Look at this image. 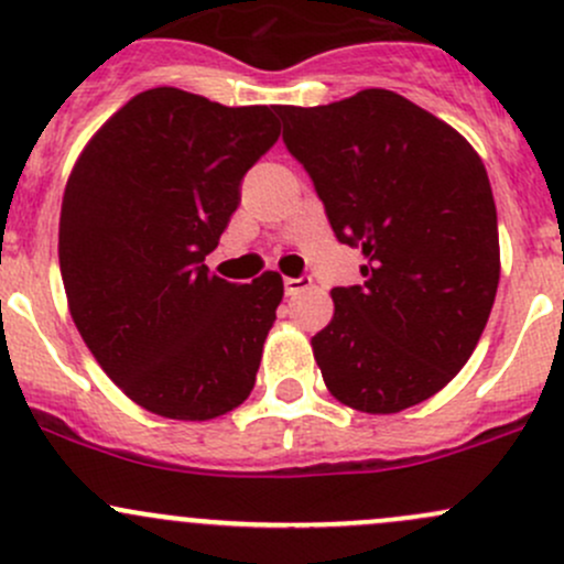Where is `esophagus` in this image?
<instances>
[{"mask_svg": "<svg viewBox=\"0 0 564 564\" xmlns=\"http://www.w3.org/2000/svg\"><path fill=\"white\" fill-rule=\"evenodd\" d=\"M307 286H311V278H283V289H286L289 296L305 292Z\"/></svg>", "mask_w": 564, "mask_h": 564, "instance_id": "34e87169", "label": "esophagus"}]
</instances>
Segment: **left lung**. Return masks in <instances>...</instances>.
<instances>
[{"instance_id": "1", "label": "left lung", "mask_w": 564, "mask_h": 564, "mask_svg": "<svg viewBox=\"0 0 564 564\" xmlns=\"http://www.w3.org/2000/svg\"><path fill=\"white\" fill-rule=\"evenodd\" d=\"M361 286L332 289L313 337L326 388L358 412L393 414L466 367L500 281L498 214L485 163L444 120L393 90L329 107H278Z\"/></svg>"}]
</instances>
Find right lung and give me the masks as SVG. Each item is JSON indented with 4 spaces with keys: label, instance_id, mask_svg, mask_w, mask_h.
Returning <instances> with one entry per match:
<instances>
[{
    "label": "right lung",
    "instance_id": "1",
    "mask_svg": "<svg viewBox=\"0 0 564 564\" xmlns=\"http://www.w3.org/2000/svg\"><path fill=\"white\" fill-rule=\"evenodd\" d=\"M278 135L272 107L152 88L74 163L58 227L69 313L147 412L200 423L249 399L283 278L230 283L203 262L238 208L240 178Z\"/></svg>",
    "mask_w": 564,
    "mask_h": 564
}]
</instances>
